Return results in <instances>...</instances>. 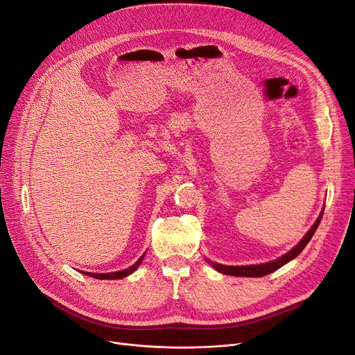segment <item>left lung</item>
Segmentation results:
<instances>
[{
  "label": "left lung",
  "instance_id": "1",
  "mask_svg": "<svg viewBox=\"0 0 355 355\" xmlns=\"http://www.w3.org/2000/svg\"><path fill=\"white\" fill-rule=\"evenodd\" d=\"M324 212H320L319 218L316 219V223L312 225V228L306 232L305 237L300 240V243L293 247L289 252H286L284 256H282L280 259L275 260V261H270V263H264V264H257V266H223V264H218V263H212V266L218 270L219 273H224V275H230V276H239V277H260V276H266L276 272L277 268H280L282 266H284L286 263H289L291 260H293L295 257H297L302 250L306 247V244L311 241L312 235L315 234L320 219H322Z\"/></svg>",
  "mask_w": 355,
  "mask_h": 355
}]
</instances>
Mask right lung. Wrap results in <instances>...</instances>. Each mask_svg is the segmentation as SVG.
<instances>
[{
  "mask_svg": "<svg viewBox=\"0 0 355 355\" xmlns=\"http://www.w3.org/2000/svg\"><path fill=\"white\" fill-rule=\"evenodd\" d=\"M143 259H144V256H141L136 263H134L132 266H130L128 268H125V270H121V272H114V273H85L87 276H91V277H94V279H108V280H115V279H123V277H125V276H128V275H131L134 270H136L140 264H141V261H143Z\"/></svg>",
  "mask_w": 355,
  "mask_h": 355,
  "instance_id": "obj_1",
  "label": "right lung"
}]
</instances>
